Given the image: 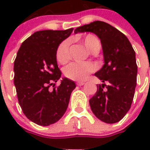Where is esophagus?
I'll use <instances>...</instances> for the list:
<instances>
[{
    "mask_svg": "<svg viewBox=\"0 0 150 150\" xmlns=\"http://www.w3.org/2000/svg\"><path fill=\"white\" fill-rule=\"evenodd\" d=\"M77 86H83V85L85 84L84 82H77Z\"/></svg>",
    "mask_w": 150,
    "mask_h": 150,
    "instance_id": "esophagus-1",
    "label": "esophagus"
}]
</instances>
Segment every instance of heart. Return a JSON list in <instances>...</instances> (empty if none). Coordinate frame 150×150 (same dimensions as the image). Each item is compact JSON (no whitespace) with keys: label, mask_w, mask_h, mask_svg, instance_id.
I'll return each instance as SVG.
<instances>
[{"label":"heart","mask_w":150,"mask_h":150,"mask_svg":"<svg viewBox=\"0 0 150 150\" xmlns=\"http://www.w3.org/2000/svg\"><path fill=\"white\" fill-rule=\"evenodd\" d=\"M82 43L89 51L98 52L100 43L96 36L91 34L86 35L82 39ZM57 60L61 64H64L69 58V41L64 40L58 46L56 53ZM95 70V66L91 63L72 62L64 68V74L66 77L72 80L82 81L86 79L89 74Z\"/></svg>","instance_id":"obj_1"}]
</instances>
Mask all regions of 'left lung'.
Masks as SVG:
<instances>
[{
	"label": "left lung",
	"mask_w": 150,
	"mask_h": 150,
	"mask_svg": "<svg viewBox=\"0 0 150 150\" xmlns=\"http://www.w3.org/2000/svg\"><path fill=\"white\" fill-rule=\"evenodd\" d=\"M85 32L100 38L104 60L101 69L95 73L103 83L97 86L89 105L100 121L116 123L129 110L135 94L138 68L135 50L125 35L104 22L95 21L75 30V33Z\"/></svg>",
	"instance_id": "8db88e82"
}]
</instances>
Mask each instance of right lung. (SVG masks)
I'll return each instance as SVG.
<instances>
[{"label":"right lung","instance_id":"add662e5","mask_svg":"<svg viewBox=\"0 0 150 150\" xmlns=\"http://www.w3.org/2000/svg\"><path fill=\"white\" fill-rule=\"evenodd\" d=\"M72 31L73 28L37 31L22 43L17 53L14 84L18 100L27 118L39 125L48 126L61 118L76 87L67 78L61 80L58 87H54L61 75L57 50Z\"/></svg>","mask_w":150,"mask_h":150}]
</instances>
